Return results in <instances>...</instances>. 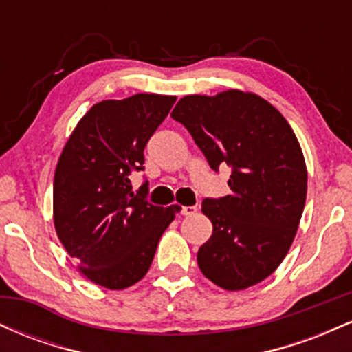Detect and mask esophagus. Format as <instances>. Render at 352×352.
Instances as JSON below:
<instances>
[{
  "label": "esophagus",
  "instance_id": "34e87169",
  "mask_svg": "<svg viewBox=\"0 0 352 352\" xmlns=\"http://www.w3.org/2000/svg\"><path fill=\"white\" fill-rule=\"evenodd\" d=\"M195 212H197V207H193V205H190V207H182L180 208V213H182V215H185V217L193 215Z\"/></svg>",
  "mask_w": 352,
  "mask_h": 352
}]
</instances>
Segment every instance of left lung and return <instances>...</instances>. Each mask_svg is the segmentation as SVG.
<instances>
[{"instance_id": "8db88e82", "label": "left lung", "mask_w": 352, "mask_h": 352, "mask_svg": "<svg viewBox=\"0 0 352 352\" xmlns=\"http://www.w3.org/2000/svg\"><path fill=\"white\" fill-rule=\"evenodd\" d=\"M172 119L190 132L213 172L232 168V193L201 201L213 225L197 253L201 273L230 292L263 281L288 253L306 201L308 173L293 129L265 99L235 89L187 96Z\"/></svg>"}]
</instances>
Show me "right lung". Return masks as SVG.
Wrapping results in <instances>:
<instances>
[{"instance_id":"add662e5","label":"right lung","mask_w":352,"mask_h":352,"mask_svg":"<svg viewBox=\"0 0 352 352\" xmlns=\"http://www.w3.org/2000/svg\"><path fill=\"white\" fill-rule=\"evenodd\" d=\"M177 98L135 94L89 109L56 165L54 227L80 273L96 285L124 289L142 280L177 205L147 200L148 182L134 192L132 172L144 170V148Z\"/></svg>"}]
</instances>
